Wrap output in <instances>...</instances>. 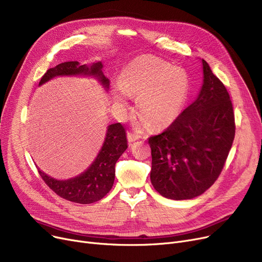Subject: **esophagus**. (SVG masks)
<instances>
[{
  "instance_id": "1",
  "label": "esophagus",
  "mask_w": 262,
  "mask_h": 262,
  "mask_svg": "<svg viewBox=\"0 0 262 262\" xmlns=\"http://www.w3.org/2000/svg\"><path fill=\"white\" fill-rule=\"evenodd\" d=\"M139 138H140L139 135H137V134L132 133V132H128V133H127V139H128V142H129V143H130V142H134V141H136V140H138Z\"/></svg>"
}]
</instances>
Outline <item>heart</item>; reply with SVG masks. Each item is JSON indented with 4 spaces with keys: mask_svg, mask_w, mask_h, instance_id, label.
Masks as SVG:
<instances>
[{
    "mask_svg": "<svg viewBox=\"0 0 262 262\" xmlns=\"http://www.w3.org/2000/svg\"><path fill=\"white\" fill-rule=\"evenodd\" d=\"M115 99L126 103V93L138 95L140 122L153 129L166 127L180 116L187 101L190 80L182 68L158 58L141 56L132 60L119 77Z\"/></svg>",
    "mask_w": 262,
    "mask_h": 262,
    "instance_id": "1",
    "label": "heart"
}]
</instances>
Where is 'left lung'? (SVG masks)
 I'll use <instances>...</instances> for the list:
<instances>
[{"label":"left lung","instance_id":"obj_1","mask_svg":"<svg viewBox=\"0 0 262 262\" xmlns=\"http://www.w3.org/2000/svg\"><path fill=\"white\" fill-rule=\"evenodd\" d=\"M198 99L162 133L148 138L150 182L171 200L203 194L221 174L236 133L235 114L223 82L204 59Z\"/></svg>","mask_w":262,"mask_h":262}]
</instances>
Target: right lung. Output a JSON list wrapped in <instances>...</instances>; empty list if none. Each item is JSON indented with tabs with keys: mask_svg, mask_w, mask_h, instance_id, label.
<instances>
[{
	"mask_svg": "<svg viewBox=\"0 0 262 262\" xmlns=\"http://www.w3.org/2000/svg\"><path fill=\"white\" fill-rule=\"evenodd\" d=\"M102 68V62L93 63L91 67L80 66L77 61L59 63L55 68L49 69L41 77L39 84L42 85L43 82L58 75L91 74L98 77L102 85L108 89L109 79L104 76ZM126 148L125 128L121 123H115L108 126L101 152L86 172L68 181L54 180L39 169L38 172L49 188L60 198L78 204H91L102 200L113 188L116 163Z\"/></svg>",
	"mask_w": 262,
	"mask_h": 262,
	"instance_id": "1",
	"label": "right lung"
}]
</instances>
